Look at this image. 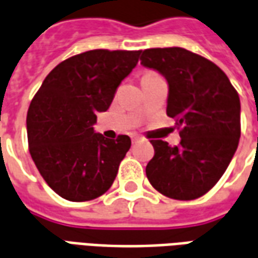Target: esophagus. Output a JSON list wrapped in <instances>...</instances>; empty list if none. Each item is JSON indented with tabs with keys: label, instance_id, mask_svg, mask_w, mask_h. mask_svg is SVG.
<instances>
[{
	"label": "esophagus",
	"instance_id": "obj_1",
	"mask_svg": "<svg viewBox=\"0 0 258 258\" xmlns=\"http://www.w3.org/2000/svg\"><path fill=\"white\" fill-rule=\"evenodd\" d=\"M140 140H141V137H138V135H134V137H133V144H137V142H138Z\"/></svg>",
	"mask_w": 258,
	"mask_h": 258
}]
</instances>
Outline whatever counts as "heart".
<instances>
[{"mask_svg":"<svg viewBox=\"0 0 258 258\" xmlns=\"http://www.w3.org/2000/svg\"><path fill=\"white\" fill-rule=\"evenodd\" d=\"M149 74H155V73H146V74H145V76H149Z\"/></svg>","mask_w":258,"mask_h":258,"instance_id":"1","label":"heart"}]
</instances>
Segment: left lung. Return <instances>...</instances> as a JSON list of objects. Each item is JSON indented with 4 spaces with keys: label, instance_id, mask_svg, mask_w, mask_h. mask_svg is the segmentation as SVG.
Returning <instances> with one entry per match:
<instances>
[{
    "label": "left lung",
    "instance_id": "obj_1",
    "mask_svg": "<svg viewBox=\"0 0 258 258\" xmlns=\"http://www.w3.org/2000/svg\"><path fill=\"white\" fill-rule=\"evenodd\" d=\"M141 64L168 83L167 116L175 118L181 142L152 140L146 166L152 186L167 198L194 200L207 194L229 166L240 138V101L216 63L179 47L142 51Z\"/></svg>",
    "mask_w": 258,
    "mask_h": 258
}]
</instances>
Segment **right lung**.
Wrapping results in <instances>:
<instances>
[{
  "label": "right lung",
  "mask_w": 258,
  "mask_h": 258,
  "mask_svg": "<svg viewBox=\"0 0 258 258\" xmlns=\"http://www.w3.org/2000/svg\"><path fill=\"white\" fill-rule=\"evenodd\" d=\"M141 51L92 49L53 69L31 99L27 140L41 177L70 202L96 199L112 186L131 146L94 133L96 113L106 112L116 90L137 66Z\"/></svg>",
  "instance_id": "add662e5"
}]
</instances>
